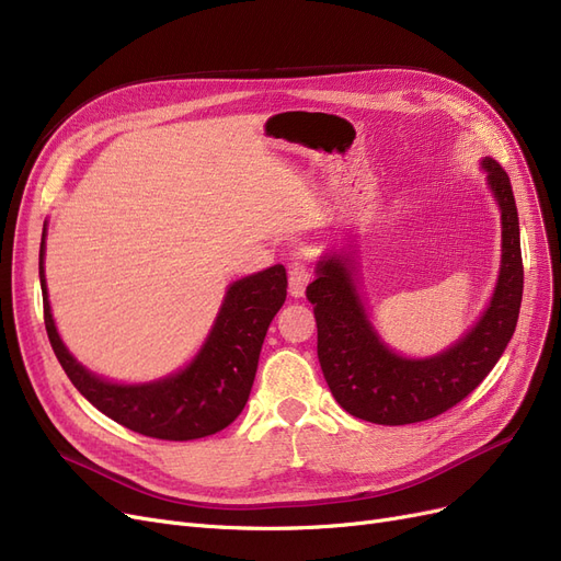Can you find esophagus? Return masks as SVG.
I'll list each match as a JSON object with an SVG mask.
<instances>
[{"mask_svg": "<svg viewBox=\"0 0 561 561\" xmlns=\"http://www.w3.org/2000/svg\"><path fill=\"white\" fill-rule=\"evenodd\" d=\"M307 284H310V265L305 261H294L288 265V294L294 298H300Z\"/></svg>", "mask_w": 561, "mask_h": 561, "instance_id": "esophagus-1", "label": "esophagus"}]
</instances>
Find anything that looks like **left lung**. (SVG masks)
I'll return each mask as SVG.
<instances>
[{"instance_id": "8db88e82", "label": "left lung", "mask_w": 561, "mask_h": 561, "mask_svg": "<svg viewBox=\"0 0 561 561\" xmlns=\"http://www.w3.org/2000/svg\"><path fill=\"white\" fill-rule=\"evenodd\" d=\"M486 182L501 209V273L490 307L455 347L431 358H403L377 337L358 300L350 259L327 256L307 286L314 305L317 354L335 401L358 420L385 426L438 417L463 401L496 366L515 333L524 267L519 219L508 174L484 158Z\"/></svg>"}]
</instances>
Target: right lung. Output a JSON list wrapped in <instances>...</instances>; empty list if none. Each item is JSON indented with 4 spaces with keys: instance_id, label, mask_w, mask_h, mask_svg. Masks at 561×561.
Listing matches in <instances>:
<instances>
[{
    "instance_id": "add662e5",
    "label": "right lung",
    "mask_w": 561,
    "mask_h": 561,
    "mask_svg": "<svg viewBox=\"0 0 561 561\" xmlns=\"http://www.w3.org/2000/svg\"><path fill=\"white\" fill-rule=\"evenodd\" d=\"M44 240L46 228L39 249L46 333L71 385L90 403L125 428L160 440L205 438L234 422L254 385L270 321L286 300L284 265L249 275L228 288L207 342L182 373L149 385H114L88 373L62 345L48 305Z\"/></svg>"
}]
</instances>
